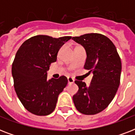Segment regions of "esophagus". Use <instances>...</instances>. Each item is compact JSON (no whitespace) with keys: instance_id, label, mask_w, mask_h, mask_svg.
I'll list each match as a JSON object with an SVG mask.
<instances>
[{"instance_id":"obj_1","label":"esophagus","mask_w":135,"mask_h":135,"mask_svg":"<svg viewBox=\"0 0 135 135\" xmlns=\"http://www.w3.org/2000/svg\"><path fill=\"white\" fill-rule=\"evenodd\" d=\"M68 83H74V79L71 77H68Z\"/></svg>"}]
</instances>
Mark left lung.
Wrapping results in <instances>:
<instances>
[{
    "label": "left lung",
    "mask_w": 135,
    "mask_h": 135,
    "mask_svg": "<svg viewBox=\"0 0 135 135\" xmlns=\"http://www.w3.org/2000/svg\"><path fill=\"white\" fill-rule=\"evenodd\" d=\"M72 39L85 49L84 68L93 74L89 87L83 81H75L79 89L73 97L74 105L83 114H97L109 106L116 94L120 80V58L113 42L104 35L92 33Z\"/></svg>",
    "instance_id": "8db88e82"
}]
</instances>
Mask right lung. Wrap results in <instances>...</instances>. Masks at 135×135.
Here are the masks:
<instances>
[{
	"label": "right lung",
	"instance_id": "right-lung-1",
	"mask_svg": "<svg viewBox=\"0 0 135 135\" xmlns=\"http://www.w3.org/2000/svg\"><path fill=\"white\" fill-rule=\"evenodd\" d=\"M71 36L55 38L45 35L24 41L16 53L12 66L14 87L24 108L37 115H47L55 110L57 98L68 83L67 78L47 79L58 51Z\"/></svg>",
	"mask_w": 135,
	"mask_h": 135
}]
</instances>
